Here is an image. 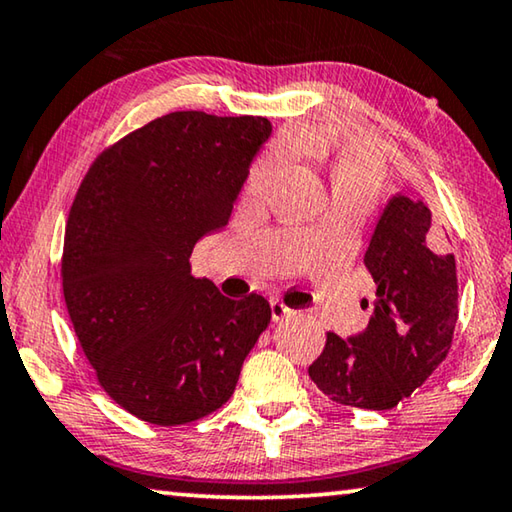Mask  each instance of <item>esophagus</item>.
<instances>
[{"mask_svg": "<svg viewBox=\"0 0 512 512\" xmlns=\"http://www.w3.org/2000/svg\"><path fill=\"white\" fill-rule=\"evenodd\" d=\"M270 309H272V320L274 322H279V320H283L290 313V309L283 302H279V300H272L270 302Z\"/></svg>", "mask_w": 512, "mask_h": 512, "instance_id": "1", "label": "esophagus"}]
</instances>
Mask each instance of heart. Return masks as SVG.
I'll return each mask as SVG.
<instances>
[{
    "instance_id": "obj_1",
    "label": "heart",
    "mask_w": 512,
    "mask_h": 512,
    "mask_svg": "<svg viewBox=\"0 0 512 512\" xmlns=\"http://www.w3.org/2000/svg\"><path fill=\"white\" fill-rule=\"evenodd\" d=\"M322 162H325L329 185H332L334 201H355L361 206L371 208L384 185V160L371 146L361 144L355 139L341 141H320L318 144ZM283 162V151L274 148L251 169L249 190L263 192L270 185L272 176L277 174Z\"/></svg>"
}]
</instances>
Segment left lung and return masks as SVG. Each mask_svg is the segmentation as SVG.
I'll use <instances>...</instances> for the list:
<instances>
[{
	"label": "left lung",
	"instance_id": "left-lung-1",
	"mask_svg": "<svg viewBox=\"0 0 512 512\" xmlns=\"http://www.w3.org/2000/svg\"><path fill=\"white\" fill-rule=\"evenodd\" d=\"M446 238L426 203L391 196L364 254L377 283L371 320L350 338L329 332L309 366L329 400L391 410L446 359L458 322V274Z\"/></svg>",
	"mask_w": 512,
	"mask_h": 512
}]
</instances>
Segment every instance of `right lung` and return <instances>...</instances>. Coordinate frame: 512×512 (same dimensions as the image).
<instances>
[{
  "mask_svg": "<svg viewBox=\"0 0 512 512\" xmlns=\"http://www.w3.org/2000/svg\"><path fill=\"white\" fill-rule=\"evenodd\" d=\"M263 116L171 112L107 148L70 208L64 297L98 380L155 426L201 419L231 398L270 325L265 297L231 300L192 274L196 242L229 224Z\"/></svg>",
  "mask_w": 512,
  "mask_h": 512,
  "instance_id": "1",
  "label": "right lung"
}]
</instances>
